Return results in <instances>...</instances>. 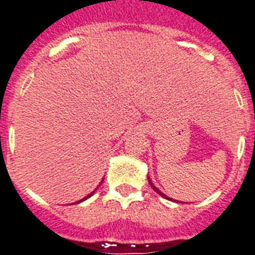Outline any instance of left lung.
<instances>
[{"instance_id": "left-lung-1", "label": "left lung", "mask_w": 255, "mask_h": 255, "mask_svg": "<svg viewBox=\"0 0 255 255\" xmlns=\"http://www.w3.org/2000/svg\"><path fill=\"white\" fill-rule=\"evenodd\" d=\"M149 183H150V186H151V187H152V190H155V191L158 192V194L160 195V196H163V198H165V199H168V200H170V198H168L167 195H164V194H163V192H160V191H159V190L156 189V187H155L154 185H152V183H151V181H150V180H149Z\"/></svg>"}]
</instances>
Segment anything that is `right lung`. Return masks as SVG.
<instances>
[{
  "instance_id": "add662e5",
  "label": "right lung",
  "mask_w": 255,
  "mask_h": 255,
  "mask_svg": "<svg viewBox=\"0 0 255 255\" xmlns=\"http://www.w3.org/2000/svg\"><path fill=\"white\" fill-rule=\"evenodd\" d=\"M92 194H94V192H91V194H90V195H88V196H86V198H83V199H82V200H79V201H77V203H81V201H83V200H86V199H88V198H90V196H91V195H92Z\"/></svg>"
}]
</instances>
